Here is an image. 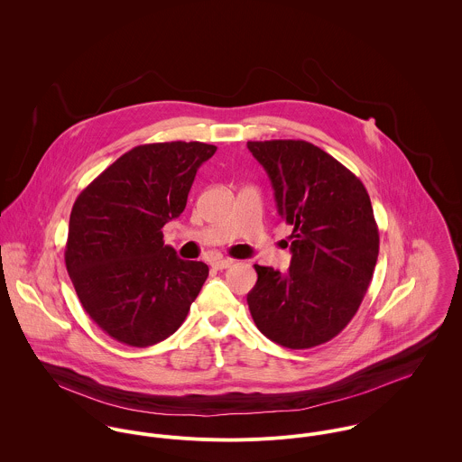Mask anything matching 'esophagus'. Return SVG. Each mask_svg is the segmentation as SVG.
<instances>
[{
	"label": "esophagus",
	"instance_id": "obj_1",
	"mask_svg": "<svg viewBox=\"0 0 462 462\" xmlns=\"http://www.w3.org/2000/svg\"><path fill=\"white\" fill-rule=\"evenodd\" d=\"M233 264V260H217V262H213L211 266L215 268V270H224V268H229Z\"/></svg>",
	"mask_w": 462,
	"mask_h": 462
}]
</instances>
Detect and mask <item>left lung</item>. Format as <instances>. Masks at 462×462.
<instances>
[{
	"label": "left lung",
	"instance_id": "1",
	"mask_svg": "<svg viewBox=\"0 0 462 462\" xmlns=\"http://www.w3.org/2000/svg\"><path fill=\"white\" fill-rule=\"evenodd\" d=\"M293 227L286 273L254 264L247 304L256 328L286 348L328 343L348 326L372 282L379 227L361 180L306 140L247 142Z\"/></svg>",
	"mask_w": 462,
	"mask_h": 462
}]
</instances>
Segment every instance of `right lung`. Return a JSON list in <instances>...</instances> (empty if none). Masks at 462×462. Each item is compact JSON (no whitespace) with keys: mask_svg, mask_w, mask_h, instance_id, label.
Masks as SVG:
<instances>
[{"mask_svg":"<svg viewBox=\"0 0 462 462\" xmlns=\"http://www.w3.org/2000/svg\"><path fill=\"white\" fill-rule=\"evenodd\" d=\"M215 151L181 140L136 145L74 200L67 272L87 315L114 339L151 346L185 322L209 268L178 258L162 229L183 213Z\"/></svg>","mask_w":462,"mask_h":462,"instance_id":"add662e5","label":"right lung"}]
</instances>
